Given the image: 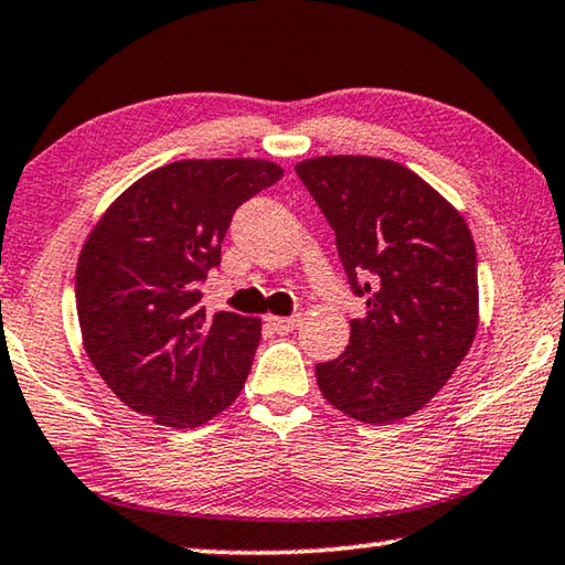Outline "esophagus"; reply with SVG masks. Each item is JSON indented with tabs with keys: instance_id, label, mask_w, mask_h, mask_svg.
<instances>
[{
	"instance_id": "34e87169",
	"label": "esophagus",
	"mask_w": 565,
	"mask_h": 565,
	"mask_svg": "<svg viewBox=\"0 0 565 565\" xmlns=\"http://www.w3.org/2000/svg\"><path fill=\"white\" fill-rule=\"evenodd\" d=\"M266 321H269V327L276 333H291L301 323V317H299V313H296V317H269Z\"/></svg>"
}]
</instances>
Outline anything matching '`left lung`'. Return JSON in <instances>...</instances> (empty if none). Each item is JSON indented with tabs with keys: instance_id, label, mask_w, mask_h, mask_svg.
I'll use <instances>...</instances> for the list:
<instances>
[{
	"instance_id": "obj_1",
	"label": "left lung",
	"mask_w": 565,
	"mask_h": 565,
	"mask_svg": "<svg viewBox=\"0 0 565 565\" xmlns=\"http://www.w3.org/2000/svg\"><path fill=\"white\" fill-rule=\"evenodd\" d=\"M337 232L353 294L347 351L319 363L323 398L361 424L414 416L471 349L478 331L476 244L461 212L404 164L333 154L296 164ZM366 278V285H359Z\"/></svg>"
}]
</instances>
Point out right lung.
Listing matches in <instances>:
<instances>
[{
	"instance_id": "add662e5",
	"label": "right lung",
	"mask_w": 565,
	"mask_h": 565,
	"mask_svg": "<svg viewBox=\"0 0 565 565\" xmlns=\"http://www.w3.org/2000/svg\"><path fill=\"white\" fill-rule=\"evenodd\" d=\"M266 159H181L114 199L82 246V343L114 396L171 428H196L234 404L262 319L209 313L199 284L246 199L276 184Z\"/></svg>"
}]
</instances>
